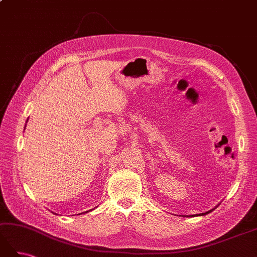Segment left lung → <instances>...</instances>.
<instances>
[{
  "label": "left lung",
  "instance_id": "8db88e82",
  "mask_svg": "<svg viewBox=\"0 0 257 257\" xmlns=\"http://www.w3.org/2000/svg\"><path fill=\"white\" fill-rule=\"evenodd\" d=\"M213 210V209H212ZM212 210H210V211H207V212H205V213H200V214H195V215H206V214H208V213H210L212 211ZM194 216V215H193Z\"/></svg>",
  "mask_w": 257,
  "mask_h": 257
}]
</instances>
